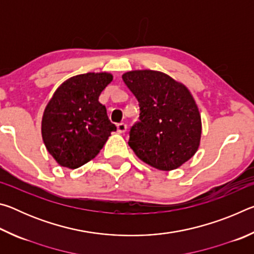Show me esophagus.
Masks as SVG:
<instances>
[{"mask_svg": "<svg viewBox=\"0 0 254 254\" xmlns=\"http://www.w3.org/2000/svg\"><path fill=\"white\" fill-rule=\"evenodd\" d=\"M117 127H118V132L119 133H124L127 131V126L126 123H119L118 126H117Z\"/></svg>", "mask_w": 254, "mask_h": 254, "instance_id": "obj_1", "label": "esophagus"}]
</instances>
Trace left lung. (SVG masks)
I'll return each instance as SVG.
<instances>
[{
    "label": "left lung",
    "mask_w": 254,
    "mask_h": 254,
    "mask_svg": "<svg viewBox=\"0 0 254 254\" xmlns=\"http://www.w3.org/2000/svg\"><path fill=\"white\" fill-rule=\"evenodd\" d=\"M122 79L139 102L127 142L137 158L165 171L188 161L198 149L201 122L186 86L154 70L128 71Z\"/></svg>",
    "instance_id": "obj_1"
}]
</instances>
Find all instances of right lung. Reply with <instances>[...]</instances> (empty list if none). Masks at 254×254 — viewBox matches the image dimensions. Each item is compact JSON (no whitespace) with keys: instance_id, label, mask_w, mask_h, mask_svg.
I'll list each match as a JSON object with an SVG mask.
<instances>
[{"instance_id":"obj_1","label":"right lung","mask_w":254,"mask_h":254,"mask_svg":"<svg viewBox=\"0 0 254 254\" xmlns=\"http://www.w3.org/2000/svg\"><path fill=\"white\" fill-rule=\"evenodd\" d=\"M113 76L87 72L59 86L42 118V139L62 167L76 169L95 158L117 127L98 102Z\"/></svg>"}]
</instances>
